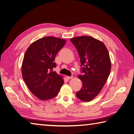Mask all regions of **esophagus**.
Here are the masks:
<instances>
[{
	"mask_svg": "<svg viewBox=\"0 0 134 134\" xmlns=\"http://www.w3.org/2000/svg\"><path fill=\"white\" fill-rule=\"evenodd\" d=\"M72 77H73V76H67V77H66L68 80H70V79H72Z\"/></svg>",
	"mask_w": 134,
	"mask_h": 134,
	"instance_id": "34e87169",
	"label": "esophagus"
}]
</instances>
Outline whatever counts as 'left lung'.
I'll return each instance as SVG.
<instances>
[{"instance_id":"8db88e82","label":"left lung","mask_w":134,"mask_h":134,"mask_svg":"<svg viewBox=\"0 0 134 134\" xmlns=\"http://www.w3.org/2000/svg\"><path fill=\"white\" fill-rule=\"evenodd\" d=\"M70 42L78 51L82 75H79L83 83L76 97L89 102L98 95L108 80L111 70L109 52L103 43L88 36L72 38Z\"/></svg>"}]
</instances>
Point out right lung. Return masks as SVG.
<instances>
[{
    "label": "right lung",
    "mask_w": 134,
    "mask_h": 134,
    "mask_svg": "<svg viewBox=\"0 0 134 134\" xmlns=\"http://www.w3.org/2000/svg\"><path fill=\"white\" fill-rule=\"evenodd\" d=\"M65 43L64 39L44 37L32 43L25 52L22 75L31 92L41 100L56 97L64 83L53 69L57 54Z\"/></svg>",
    "instance_id": "add662e5"
}]
</instances>
